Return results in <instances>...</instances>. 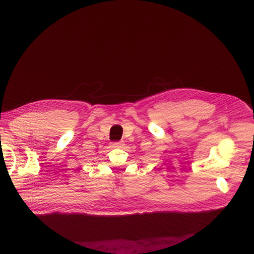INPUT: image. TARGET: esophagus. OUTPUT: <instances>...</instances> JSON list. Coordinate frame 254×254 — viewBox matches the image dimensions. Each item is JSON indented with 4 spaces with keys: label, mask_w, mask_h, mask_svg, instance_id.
I'll return each mask as SVG.
<instances>
[{
    "label": "esophagus",
    "mask_w": 254,
    "mask_h": 254,
    "mask_svg": "<svg viewBox=\"0 0 254 254\" xmlns=\"http://www.w3.org/2000/svg\"><path fill=\"white\" fill-rule=\"evenodd\" d=\"M112 146L114 148H122L125 146V142L124 141H119V142H114L112 143Z\"/></svg>",
    "instance_id": "esophagus-1"
}]
</instances>
